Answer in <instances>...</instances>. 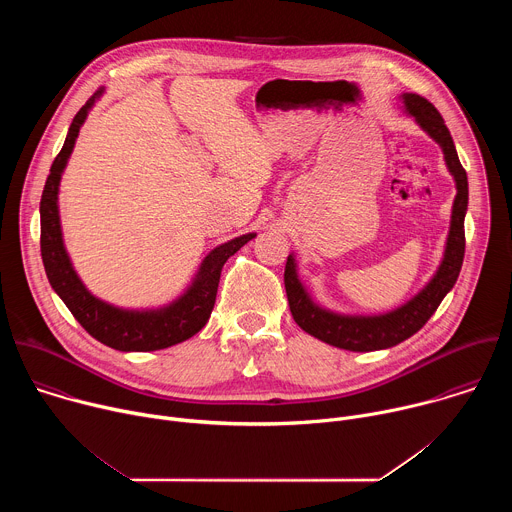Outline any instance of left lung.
I'll return each instance as SVG.
<instances>
[{
    "instance_id": "8db88e82",
    "label": "left lung",
    "mask_w": 512,
    "mask_h": 512,
    "mask_svg": "<svg viewBox=\"0 0 512 512\" xmlns=\"http://www.w3.org/2000/svg\"><path fill=\"white\" fill-rule=\"evenodd\" d=\"M405 111L421 125L429 137H433L442 145V152L446 158V166L452 172L456 180V198L452 206V223L446 243V253L442 259L440 269L435 271L431 281L419 291V294L409 300L405 306L383 314V316H342L328 312L312 302L310 294L302 281L298 279L296 259L287 257L285 263V294L289 302L291 316H294L296 324L312 334L314 338L352 352H369V350H381L391 348L409 336H413L417 330L425 326V322L433 316L437 306L442 304L448 291L454 287L462 261H464V249H466V235H464V216L468 210V176L466 170L460 164L454 139L440 115L427 99L405 93L403 95Z\"/></svg>"
}]
</instances>
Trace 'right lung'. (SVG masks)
<instances>
[{"label": "right lung", "instance_id": "add662e5", "mask_svg": "<svg viewBox=\"0 0 512 512\" xmlns=\"http://www.w3.org/2000/svg\"><path fill=\"white\" fill-rule=\"evenodd\" d=\"M97 91L75 115L70 123L68 135L60 154L54 158L50 174L44 184L40 200V251L44 269L52 289L66 304L70 314L99 342L123 352H150L174 346L188 340L204 328L214 308L218 279H221L223 265L231 255H235L245 243H249L255 233L237 237L221 247L210 251L192 285L184 294L166 308L160 310H123L115 308L99 298L83 285L77 271L72 269L68 253L62 243L60 216H58V184L66 168V162L75 148L81 125L87 119L89 109L101 97Z\"/></svg>", "mask_w": 512, "mask_h": 512}]
</instances>
